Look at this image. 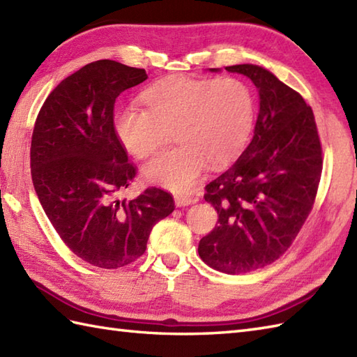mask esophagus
I'll list each match as a JSON object with an SVG mask.
<instances>
[{
    "instance_id": "1",
    "label": "esophagus",
    "mask_w": 357,
    "mask_h": 357,
    "mask_svg": "<svg viewBox=\"0 0 357 357\" xmlns=\"http://www.w3.org/2000/svg\"><path fill=\"white\" fill-rule=\"evenodd\" d=\"M174 202H176L178 207H184V206H190V204L196 202V198H193V196H188V195L178 193V195H174Z\"/></svg>"
}]
</instances>
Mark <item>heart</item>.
Here are the masks:
<instances>
[{
  "mask_svg": "<svg viewBox=\"0 0 357 357\" xmlns=\"http://www.w3.org/2000/svg\"><path fill=\"white\" fill-rule=\"evenodd\" d=\"M144 107L116 112L113 132L136 158H149L174 132L181 142L144 167L153 183L188 192L207 162L221 167L244 150L255 121V98L244 81L165 78L141 93Z\"/></svg>",
  "mask_w": 357,
  "mask_h": 357,
  "instance_id": "obj_1",
  "label": "heart"
}]
</instances>
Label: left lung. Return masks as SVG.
Wrapping results in <instances>:
<instances>
[{
  "label": "left lung",
  "mask_w": 357,
  "mask_h": 357,
  "mask_svg": "<svg viewBox=\"0 0 357 357\" xmlns=\"http://www.w3.org/2000/svg\"><path fill=\"white\" fill-rule=\"evenodd\" d=\"M225 70L253 81L259 113L244 153L206 185L204 199L219 218L198 252L211 268L239 275L290 248L313 210L324 159L313 110L296 90L259 66Z\"/></svg>",
  "instance_id": "obj_1"
}]
</instances>
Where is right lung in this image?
<instances>
[{"label": "right lung", "mask_w": 357, "mask_h": 357, "mask_svg": "<svg viewBox=\"0 0 357 357\" xmlns=\"http://www.w3.org/2000/svg\"><path fill=\"white\" fill-rule=\"evenodd\" d=\"M146 79L144 69L112 59L90 63L52 90L35 121L30 173L38 199L64 244L100 268L141 257L153 225L174 210L172 193L158 187L118 198L138 167L113 132L115 101Z\"/></svg>", "instance_id": "obj_1"}]
</instances>
